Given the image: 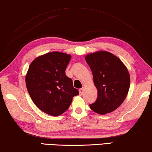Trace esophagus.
Here are the masks:
<instances>
[{
    "mask_svg": "<svg viewBox=\"0 0 152 152\" xmlns=\"http://www.w3.org/2000/svg\"><path fill=\"white\" fill-rule=\"evenodd\" d=\"M79 94L80 95H82L83 94V88H80V89L79 90Z\"/></svg>",
    "mask_w": 152,
    "mask_h": 152,
    "instance_id": "obj_1",
    "label": "esophagus"
}]
</instances>
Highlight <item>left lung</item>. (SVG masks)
Returning <instances> with one entry per match:
<instances>
[{
    "mask_svg": "<svg viewBox=\"0 0 152 152\" xmlns=\"http://www.w3.org/2000/svg\"><path fill=\"white\" fill-rule=\"evenodd\" d=\"M93 74L98 96L90 107L99 114L110 113L120 106L129 90V73L123 62L112 53L102 51L86 56Z\"/></svg>",
    "mask_w": 152,
    "mask_h": 152,
    "instance_id": "left-lung-1",
    "label": "left lung"
}]
</instances>
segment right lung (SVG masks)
<instances>
[{"instance_id": "right-lung-1", "label": "right lung", "mask_w": 152, "mask_h": 152, "mask_svg": "<svg viewBox=\"0 0 152 152\" xmlns=\"http://www.w3.org/2000/svg\"><path fill=\"white\" fill-rule=\"evenodd\" d=\"M71 56L64 53H48L30 64L26 84L29 95L39 109L58 116L66 111L72 99L79 94L73 81L65 74Z\"/></svg>"}]
</instances>
